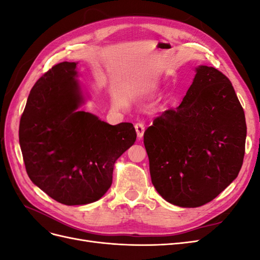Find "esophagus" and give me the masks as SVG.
Returning a JSON list of instances; mask_svg holds the SVG:
<instances>
[{
  "label": "esophagus",
  "instance_id": "esophagus-1",
  "mask_svg": "<svg viewBox=\"0 0 260 260\" xmlns=\"http://www.w3.org/2000/svg\"><path fill=\"white\" fill-rule=\"evenodd\" d=\"M136 131H137V136L139 139H142L143 135H144V131H145V127L142 122H138L136 123Z\"/></svg>",
  "mask_w": 260,
  "mask_h": 260
}]
</instances>
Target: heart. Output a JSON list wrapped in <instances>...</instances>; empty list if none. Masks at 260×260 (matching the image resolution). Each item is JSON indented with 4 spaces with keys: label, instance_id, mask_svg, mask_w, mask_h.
I'll list each match as a JSON object with an SVG mask.
<instances>
[{
    "label": "heart",
    "instance_id": "heart-1",
    "mask_svg": "<svg viewBox=\"0 0 260 260\" xmlns=\"http://www.w3.org/2000/svg\"><path fill=\"white\" fill-rule=\"evenodd\" d=\"M113 104H114L115 106H117V107H123V106H124V101H123L120 96L115 95V96L113 98Z\"/></svg>",
    "mask_w": 260,
    "mask_h": 260
}]
</instances>
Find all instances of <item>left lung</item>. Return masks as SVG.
Listing matches in <instances>:
<instances>
[{
  "label": "left lung",
  "instance_id": "obj_1",
  "mask_svg": "<svg viewBox=\"0 0 260 260\" xmlns=\"http://www.w3.org/2000/svg\"><path fill=\"white\" fill-rule=\"evenodd\" d=\"M181 104L144 132L152 183L179 207L209 203L231 184L245 153L246 122L230 80L201 65Z\"/></svg>",
  "mask_w": 260,
  "mask_h": 260
}]
</instances>
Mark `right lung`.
<instances>
[{
	"label": "right lung",
	"instance_id": "obj_1",
	"mask_svg": "<svg viewBox=\"0 0 260 260\" xmlns=\"http://www.w3.org/2000/svg\"><path fill=\"white\" fill-rule=\"evenodd\" d=\"M77 64L59 62L36 82L19 123L30 180L68 206L99 201L112 185L116 160L137 139L130 122L112 125L80 111Z\"/></svg>",
	"mask_w": 260,
	"mask_h": 260
}]
</instances>
